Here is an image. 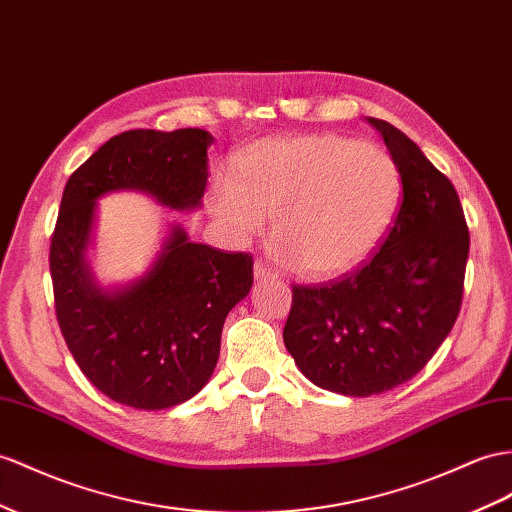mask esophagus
Segmentation results:
<instances>
[{
  "label": "esophagus",
  "instance_id": "esophagus-1",
  "mask_svg": "<svg viewBox=\"0 0 512 512\" xmlns=\"http://www.w3.org/2000/svg\"><path fill=\"white\" fill-rule=\"evenodd\" d=\"M279 277V274L277 272H274L270 266H266L264 264V261H261V259H257L255 261V279H261V281H274V279H277Z\"/></svg>",
  "mask_w": 512,
  "mask_h": 512
}]
</instances>
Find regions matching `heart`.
<instances>
[{
    "instance_id": "b5f03b06",
    "label": "heart",
    "mask_w": 512,
    "mask_h": 512,
    "mask_svg": "<svg viewBox=\"0 0 512 512\" xmlns=\"http://www.w3.org/2000/svg\"><path fill=\"white\" fill-rule=\"evenodd\" d=\"M400 168L376 144L339 134L270 138L238 157V179L216 175L214 214L246 242L274 216L279 255L311 279L355 270L389 231Z\"/></svg>"
}]
</instances>
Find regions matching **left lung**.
<instances>
[{"instance_id":"left-lung-1","label":"left lung","mask_w":512,"mask_h":512,"mask_svg":"<svg viewBox=\"0 0 512 512\" xmlns=\"http://www.w3.org/2000/svg\"><path fill=\"white\" fill-rule=\"evenodd\" d=\"M381 131L402 201L381 246L344 277L292 285L283 339L313 385L365 398L413 378L448 337L463 303L469 229L452 181L398 127Z\"/></svg>"}]
</instances>
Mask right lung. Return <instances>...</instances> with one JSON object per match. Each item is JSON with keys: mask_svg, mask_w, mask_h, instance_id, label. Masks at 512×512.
<instances>
[{"mask_svg": "<svg viewBox=\"0 0 512 512\" xmlns=\"http://www.w3.org/2000/svg\"><path fill=\"white\" fill-rule=\"evenodd\" d=\"M212 140L194 127L123 131L62 192L49 244L60 331L88 381L134 409H168L205 387L227 313L253 285V257L190 242L175 229L147 277L101 292L84 261L95 201L112 190H144L173 209L196 207Z\"/></svg>", "mask_w": 512, "mask_h": 512, "instance_id": "add662e5", "label": "right lung"}]
</instances>
